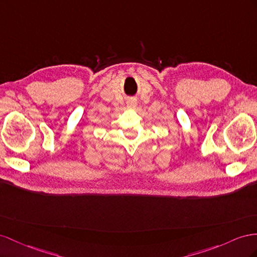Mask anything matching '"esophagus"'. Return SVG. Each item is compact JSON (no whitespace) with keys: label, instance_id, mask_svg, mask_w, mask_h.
Instances as JSON below:
<instances>
[{"label":"esophagus","instance_id":"1","mask_svg":"<svg viewBox=\"0 0 257 257\" xmlns=\"http://www.w3.org/2000/svg\"><path fill=\"white\" fill-rule=\"evenodd\" d=\"M127 106L128 108H135L137 106V102L135 100H129L127 102Z\"/></svg>","mask_w":257,"mask_h":257}]
</instances>
